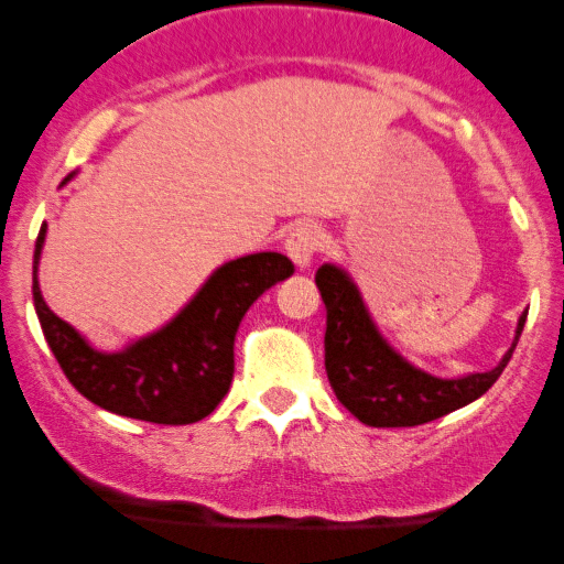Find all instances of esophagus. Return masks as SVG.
Here are the masks:
<instances>
[{
    "label": "esophagus",
    "mask_w": 564,
    "mask_h": 564,
    "mask_svg": "<svg viewBox=\"0 0 564 564\" xmlns=\"http://www.w3.org/2000/svg\"><path fill=\"white\" fill-rule=\"evenodd\" d=\"M322 248V229L316 224H297L286 237V253L297 270H308Z\"/></svg>",
    "instance_id": "obj_1"
}]
</instances>
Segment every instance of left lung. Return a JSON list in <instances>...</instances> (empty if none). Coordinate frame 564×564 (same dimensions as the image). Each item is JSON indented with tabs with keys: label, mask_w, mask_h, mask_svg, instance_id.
I'll list each match as a JSON object with an SVG mask.
<instances>
[{
	"label": "left lung",
	"mask_w": 564,
	"mask_h": 564,
	"mask_svg": "<svg viewBox=\"0 0 564 564\" xmlns=\"http://www.w3.org/2000/svg\"><path fill=\"white\" fill-rule=\"evenodd\" d=\"M316 286L327 308L324 368L329 388L360 423L371 429L423 425L477 401L505 371L527 322L524 311L516 324L513 344L491 371L445 379L412 366L401 351L392 349L344 267H318Z\"/></svg>",
	"instance_id": "obj_1"
}]
</instances>
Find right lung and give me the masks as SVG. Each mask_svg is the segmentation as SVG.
Masks as SVG:
<instances>
[{"mask_svg":"<svg viewBox=\"0 0 564 564\" xmlns=\"http://www.w3.org/2000/svg\"><path fill=\"white\" fill-rule=\"evenodd\" d=\"M70 180L73 174L65 182ZM45 229L40 226L35 242L32 297L56 362L95 406L147 423L187 425L215 412L235 377V338L242 316L267 289L294 272L292 261L275 250L226 261L172 322L122 349L104 351L45 305L37 281Z\"/></svg>","mask_w":564,"mask_h":564,"instance_id":"right-lung-1","label":"right lung"}]
</instances>
